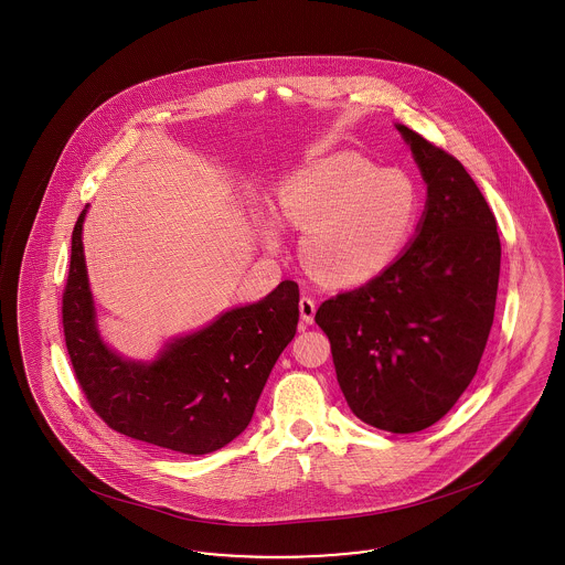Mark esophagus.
Instances as JSON below:
<instances>
[{"mask_svg": "<svg viewBox=\"0 0 565 565\" xmlns=\"http://www.w3.org/2000/svg\"><path fill=\"white\" fill-rule=\"evenodd\" d=\"M300 320L305 324H311L313 322V316H316V300L311 297H300L299 300Z\"/></svg>", "mask_w": 565, "mask_h": 565, "instance_id": "1", "label": "esophagus"}]
</instances>
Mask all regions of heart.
I'll return each mask as SVG.
<instances>
[{
	"mask_svg": "<svg viewBox=\"0 0 565 565\" xmlns=\"http://www.w3.org/2000/svg\"><path fill=\"white\" fill-rule=\"evenodd\" d=\"M279 213L302 231L300 256L313 277L334 288L371 281L393 265L420 215V192L397 168L339 153L295 172L279 188ZM268 245H279L275 222Z\"/></svg>",
	"mask_w": 565,
	"mask_h": 565,
	"instance_id": "1",
	"label": "heart"
}]
</instances>
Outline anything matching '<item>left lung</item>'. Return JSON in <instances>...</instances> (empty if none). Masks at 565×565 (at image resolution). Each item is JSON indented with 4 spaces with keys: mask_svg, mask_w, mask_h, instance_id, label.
Instances as JSON below:
<instances>
[{
    "mask_svg": "<svg viewBox=\"0 0 565 565\" xmlns=\"http://www.w3.org/2000/svg\"><path fill=\"white\" fill-rule=\"evenodd\" d=\"M423 179L427 209L412 245L365 286L324 300L316 324L331 341L350 409L375 429L435 425L473 380L498 299V222L463 164L397 126Z\"/></svg>",
    "mask_w": 565,
    "mask_h": 565,
    "instance_id": "obj_1",
    "label": "left lung"
}]
</instances>
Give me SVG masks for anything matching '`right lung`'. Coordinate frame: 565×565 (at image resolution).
<instances>
[{"mask_svg": "<svg viewBox=\"0 0 565 565\" xmlns=\"http://www.w3.org/2000/svg\"><path fill=\"white\" fill-rule=\"evenodd\" d=\"M83 220L72 231L62 324L74 377L113 431L183 455H206L249 425L266 377L299 324V284L236 307L170 343L151 365L128 363L98 337L83 258Z\"/></svg>", "mask_w": 565, "mask_h": 565, "instance_id": "1", "label": "right lung"}]
</instances>
